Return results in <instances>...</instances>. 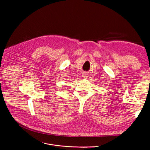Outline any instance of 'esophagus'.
I'll return each mask as SVG.
<instances>
[{"mask_svg": "<svg viewBox=\"0 0 150 150\" xmlns=\"http://www.w3.org/2000/svg\"><path fill=\"white\" fill-rule=\"evenodd\" d=\"M82 77H84V78H86V77H88V74L86 73H83L82 74Z\"/></svg>", "mask_w": 150, "mask_h": 150, "instance_id": "esophagus-1", "label": "esophagus"}]
</instances>
